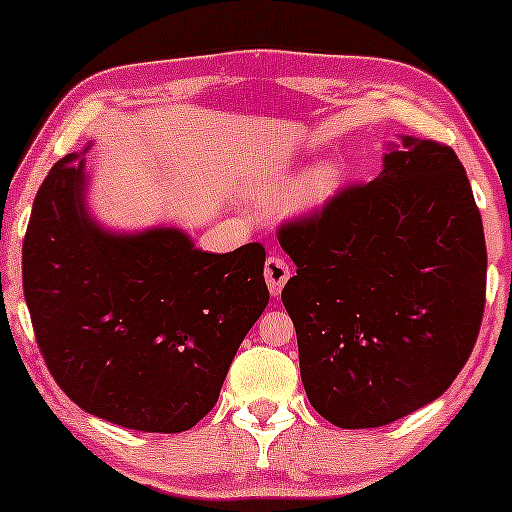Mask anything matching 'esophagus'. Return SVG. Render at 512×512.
<instances>
[{
    "label": "esophagus",
    "instance_id": "34e87169",
    "mask_svg": "<svg viewBox=\"0 0 512 512\" xmlns=\"http://www.w3.org/2000/svg\"><path fill=\"white\" fill-rule=\"evenodd\" d=\"M291 277V270L286 261L279 254H272L268 256V261H265V282H268V289L272 296H279L284 289V284L289 282Z\"/></svg>",
    "mask_w": 512,
    "mask_h": 512
}]
</instances>
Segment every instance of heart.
<instances>
[{
	"label": "heart",
	"instance_id": "obj_1",
	"mask_svg": "<svg viewBox=\"0 0 512 512\" xmlns=\"http://www.w3.org/2000/svg\"><path fill=\"white\" fill-rule=\"evenodd\" d=\"M335 188V170L333 167H317L312 174H307L298 191V202L303 207H312L324 202ZM272 191H277V186H272Z\"/></svg>",
	"mask_w": 512,
	"mask_h": 512
}]
</instances>
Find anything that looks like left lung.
I'll list each match as a JSON object with an SVG mask.
<instances>
[{
  "mask_svg": "<svg viewBox=\"0 0 512 512\" xmlns=\"http://www.w3.org/2000/svg\"><path fill=\"white\" fill-rule=\"evenodd\" d=\"M277 237L298 268L282 303L321 417L375 429L445 394L487 291L480 209L452 146L401 137L380 177L342 186Z\"/></svg>",
  "mask_w": 512,
  "mask_h": 512,
  "instance_id": "8db88e82",
  "label": "left lung"
}]
</instances>
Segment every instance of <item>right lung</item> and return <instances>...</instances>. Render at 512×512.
Wrapping results in <instances>:
<instances>
[{"mask_svg":"<svg viewBox=\"0 0 512 512\" xmlns=\"http://www.w3.org/2000/svg\"><path fill=\"white\" fill-rule=\"evenodd\" d=\"M67 153L34 198L23 291L53 380L90 415L179 433L219 401L237 347L268 305L263 244L207 254L174 228L107 233Z\"/></svg>","mask_w":512,"mask_h":512,"instance_id":"right-lung-1","label":"right lung"}]
</instances>
